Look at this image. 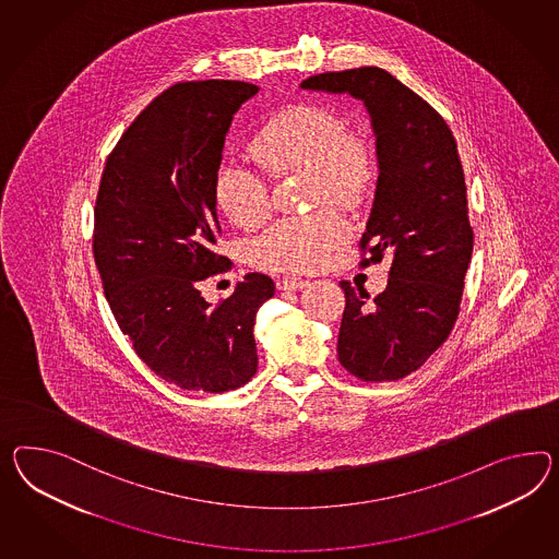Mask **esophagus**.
<instances>
[{
    "label": "esophagus",
    "instance_id": "1",
    "mask_svg": "<svg viewBox=\"0 0 559 559\" xmlns=\"http://www.w3.org/2000/svg\"><path fill=\"white\" fill-rule=\"evenodd\" d=\"M306 286H308V282L301 280V277H284V280L277 282L280 289H301Z\"/></svg>",
    "mask_w": 559,
    "mask_h": 559
}]
</instances>
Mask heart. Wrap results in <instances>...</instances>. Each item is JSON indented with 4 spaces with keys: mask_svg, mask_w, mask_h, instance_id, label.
<instances>
[{
    "mask_svg": "<svg viewBox=\"0 0 559 559\" xmlns=\"http://www.w3.org/2000/svg\"><path fill=\"white\" fill-rule=\"evenodd\" d=\"M251 154L273 176L312 174V202L355 206L377 180L379 154L365 131H346L334 109L300 103L267 119L251 142ZM218 213L239 229H255L270 213L265 176L239 159H223L213 178ZM348 235L343 216L318 211L275 223L253 243L261 267L304 272L320 267Z\"/></svg>",
    "mask_w": 559,
    "mask_h": 559,
    "instance_id": "obj_1",
    "label": "heart"
}]
</instances>
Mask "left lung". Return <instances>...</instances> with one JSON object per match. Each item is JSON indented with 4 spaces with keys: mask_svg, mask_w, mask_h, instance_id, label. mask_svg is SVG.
<instances>
[{
    "mask_svg": "<svg viewBox=\"0 0 559 559\" xmlns=\"http://www.w3.org/2000/svg\"><path fill=\"white\" fill-rule=\"evenodd\" d=\"M301 88L348 93L365 103L377 138L379 178L360 265L391 255L385 292L341 282L338 360L360 381H397L444 344L459 318L473 258L466 182L459 145L444 117L377 67L322 72Z\"/></svg>",
    "mask_w": 559,
    "mask_h": 559,
    "instance_id": "left-lung-1",
    "label": "left lung"
}]
</instances>
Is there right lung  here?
I'll return each mask as SVG.
<instances>
[{"instance_id":"1","label":"right lung","mask_w":559,"mask_h":559,"mask_svg":"<svg viewBox=\"0 0 559 559\" xmlns=\"http://www.w3.org/2000/svg\"><path fill=\"white\" fill-rule=\"evenodd\" d=\"M259 86L190 81L152 100L105 162L93 255L105 298L133 350L164 381L223 393L258 371L255 314L272 277L247 273L211 306L201 282L225 272L213 178L233 115Z\"/></svg>"}]
</instances>
